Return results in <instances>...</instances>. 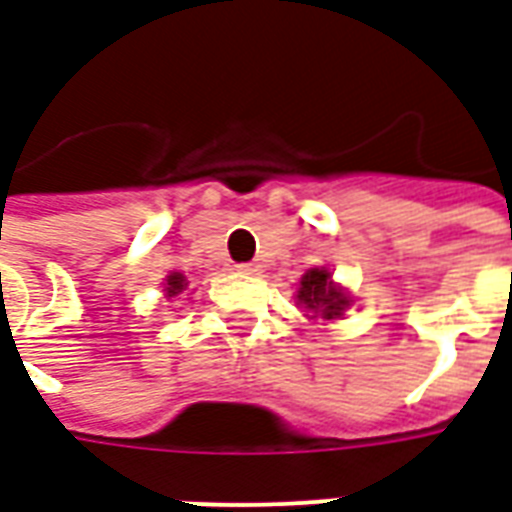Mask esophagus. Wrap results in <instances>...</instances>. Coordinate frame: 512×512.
I'll list each match as a JSON object with an SVG mask.
<instances>
[{"label": "esophagus", "instance_id": "obj_1", "mask_svg": "<svg viewBox=\"0 0 512 512\" xmlns=\"http://www.w3.org/2000/svg\"><path fill=\"white\" fill-rule=\"evenodd\" d=\"M238 271H241V274H249V277H255V274H260L263 268H260V263H241Z\"/></svg>", "mask_w": 512, "mask_h": 512}]
</instances>
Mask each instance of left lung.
Here are the masks:
<instances>
[{
  "mask_svg": "<svg viewBox=\"0 0 512 512\" xmlns=\"http://www.w3.org/2000/svg\"><path fill=\"white\" fill-rule=\"evenodd\" d=\"M299 304H304L312 312V318H340L343 310L351 304V296L345 293L340 285H334L332 274L326 268H310L304 277H301L299 293H296Z\"/></svg>",
  "mask_w": 512,
  "mask_h": 512,
  "instance_id": "obj_1",
  "label": "left lung"
}]
</instances>
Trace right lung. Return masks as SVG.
I'll return each mask as SVG.
<instances>
[{"label": "right lung", "mask_w": 512, "mask_h": 512, "mask_svg": "<svg viewBox=\"0 0 512 512\" xmlns=\"http://www.w3.org/2000/svg\"><path fill=\"white\" fill-rule=\"evenodd\" d=\"M183 288H186V277H183L180 271H172L167 277V288H164L167 290V296H178Z\"/></svg>", "instance_id": "obj_1"}]
</instances>
